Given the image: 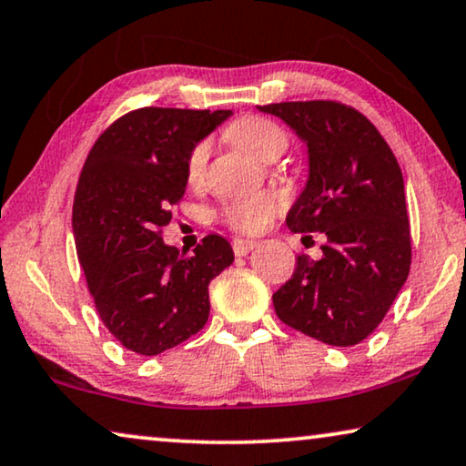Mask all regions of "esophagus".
Returning a JSON list of instances; mask_svg holds the SVG:
<instances>
[{"label":"esophagus","mask_w":466,"mask_h":466,"mask_svg":"<svg viewBox=\"0 0 466 466\" xmlns=\"http://www.w3.org/2000/svg\"><path fill=\"white\" fill-rule=\"evenodd\" d=\"M231 246H233L235 256H246L249 249L256 248V241L254 239H244V238H235L231 241Z\"/></svg>","instance_id":"34e87169"}]
</instances>
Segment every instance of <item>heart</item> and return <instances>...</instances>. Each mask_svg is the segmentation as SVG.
Instances as JSON below:
<instances>
[{"instance_id":"obj_1","label":"heart","mask_w":466,"mask_h":466,"mask_svg":"<svg viewBox=\"0 0 466 466\" xmlns=\"http://www.w3.org/2000/svg\"><path fill=\"white\" fill-rule=\"evenodd\" d=\"M228 140L241 151L260 161L278 159L288 149V137L275 121L258 116H246L233 121L227 130ZM210 147L201 140L187 157L188 183H199L206 172ZM281 212V199L275 193H254L246 198L228 199L222 204L218 217L228 228L238 233H260L271 225V220Z\"/></svg>"}]
</instances>
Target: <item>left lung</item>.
<instances>
[{"mask_svg": "<svg viewBox=\"0 0 466 466\" xmlns=\"http://www.w3.org/2000/svg\"><path fill=\"white\" fill-rule=\"evenodd\" d=\"M258 109L281 117L309 147V180L288 227L326 238L319 260L296 258L292 278L273 294L275 313L326 345H360L384 319L412 265L401 167L372 121L339 100Z\"/></svg>", "mask_w": 466, "mask_h": 466, "instance_id": "1", "label": "left lung"}]
</instances>
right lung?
Wrapping results in <instances>:
<instances>
[{"label": "right lung", "instance_id": "right-lung-1", "mask_svg": "<svg viewBox=\"0 0 466 466\" xmlns=\"http://www.w3.org/2000/svg\"><path fill=\"white\" fill-rule=\"evenodd\" d=\"M228 111L143 106L92 145L73 199V235L87 289L106 329L138 355L191 339L210 315L208 286L233 262L220 235L193 256L166 246L161 228L187 187V157Z\"/></svg>", "mask_w": 466, "mask_h": 466}]
</instances>
